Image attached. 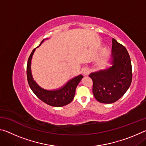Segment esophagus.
<instances>
[{
  "label": "esophagus",
  "instance_id": "1",
  "mask_svg": "<svg viewBox=\"0 0 146 146\" xmlns=\"http://www.w3.org/2000/svg\"><path fill=\"white\" fill-rule=\"evenodd\" d=\"M90 70H89L88 68H85L82 70V73L84 74V75H85V76L89 75V73H90Z\"/></svg>",
  "mask_w": 146,
  "mask_h": 146
}]
</instances>
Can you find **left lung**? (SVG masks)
I'll return each mask as SVG.
<instances>
[{
  "label": "left lung",
  "instance_id": "8db88e82",
  "mask_svg": "<svg viewBox=\"0 0 146 146\" xmlns=\"http://www.w3.org/2000/svg\"><path fill=\"white\" fill-rule=\"evenodd\" d=\"M112 66L104 70L91 73L93 93L97 101L111 104L117 101L126 92L132 81V67L126 48L112 39Z\"/></svg>",
  "mask_w": 146,
  "mask_h": 146
}]
</instances>
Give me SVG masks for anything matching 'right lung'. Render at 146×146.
Returning a JSON list of instances; mask_svg holds the SVG:
<instances>
[{"label":"right lung","mask_w":146,"mask_h":146,"mask_svg":"<svg viewBox=\"0 0 146 146\" xmlns=\"http://www.w3.org/2000/svg\"><path fill=\"white\" fill-rule=\"evenodd\" d=\"M44 40V39L41 42L40 45L43 42ZM35 49L36 48H35L32 51L31 53L29 56L28 64H27V78H28V82L31 90L33 91L35 95L39 99L51 106L62 107V106L70 104L73 100L76 86L82 80L83 76L80 75L75 76V78L69 80L65 85L58 90L50 91L42 88L33 80L31 75V62L32 56H33Z\"/></svg>","instance_id":"obj_1"}]
</instances>
